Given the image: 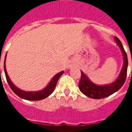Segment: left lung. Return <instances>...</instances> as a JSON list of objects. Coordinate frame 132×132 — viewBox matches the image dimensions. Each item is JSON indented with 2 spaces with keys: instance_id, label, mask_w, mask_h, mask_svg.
Returning <instances> with one entry per match:
<instances>
[{
  "instance_id": "obj_1",
  "label": "left lung",
  "mask_w": 132,
  "mask_h": 132,
  "mask_svg": "<svg viewBox=\"0 0 132 132\" xmlns=\"http://www.w3.org/2000/svg\"><path fill=\"white\" fill-rule=\"evenodd\" d=\"M115 40L117 44H118L122 49V52L124 56V66L122 67V71L120 75L114 83L107 86H100L93 83L91 81L88 80L86 76L81 71V77L80 82L78 83V87L80 90L86 96L91 97L93 99H101L104 97H108L114 93L119 90L122 86L125 84L127 74V66H128V59L127 53L124 49L122 42H120L118 38L115 37ZM132 61V60H131Z\"/></svg>"
}]
</instances>
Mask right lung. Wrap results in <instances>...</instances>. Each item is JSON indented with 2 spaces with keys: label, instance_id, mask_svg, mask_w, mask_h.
<instances>
[{
  "label": "right lung",
  "instance_id": "add662e5",
  "mask_svg": "<svg viewBox=\"0 0 132 132\" xmlns=\"http://www.w3.org/2000/svg\"><path fill=\"white\" fill-rule=\"evenodd\" d=\"M6 56V55H5ZM4 71L5 74V77H6V80L7 81L8 85L10 87V88L12 89L15 93L18 96L20 97H21L22 99L27 100H43L44 98L47 97L49 95L52 94L54 90L55 87L56 86L58 80L59 79V78L61 77V76L63 74V71H61L60 73H59L56 75H55L54 77L53 78L52 80L50 81V83H49V85L46 86V88L43 89L42 90L39 92H25L23 90H21L19 88H18L14 84H13L11 80H10V78L7 76V71H6V69H5V59L4 61Z\"/></svg>",
  "mask_w": 132,
  "mask_h": 132
}]
</instances>
